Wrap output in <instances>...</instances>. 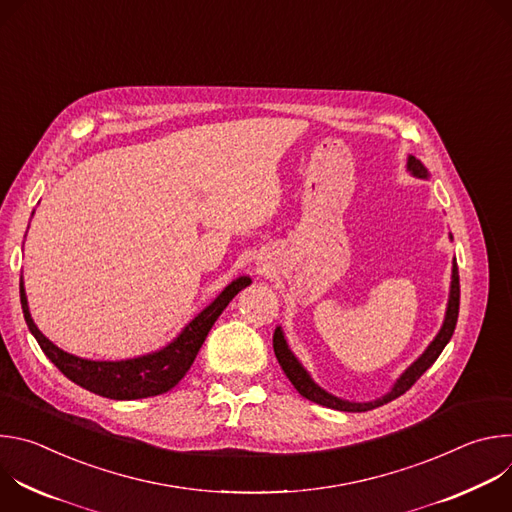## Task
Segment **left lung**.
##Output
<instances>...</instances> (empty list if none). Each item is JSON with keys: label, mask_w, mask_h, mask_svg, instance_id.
<instances>
[{"label": "left lung", "mask_w": 512, "mask_h": 512, "mask_svg": "<svg viewBox=\"0 0 512 512\" xmlns=\"http://www.w3.org/2000/svg\"><path fill=\"white\" fill-rule=\"evenodd\" d=\"M407 170L415 178H423V180L429 178L427 168L415 156L407 158ZM450 239H452V235H450ZM458 312H460V275H458V263H456V257H454V261H452V281H450V298H448V308H446V316H444V324H442L440 332L435 334V338L429 342V346L423 350V354L415 362H411L409 367L401 373V377L395 381L391 391L385 393L379 399H373V401L356 403V401L340 399V397L324 391L318 383H314L310 373L304 369V364L298 360V356L294 352H291V348H289V344H287V340L283 336L281 326H277L275 332H273V350H275V356L279 360V367L283 369L285 377L291 381V385L298 389V393L302 397H306V399H310V401H314L318 405L336 409V411H348V413L371 411V409H377V407H381V405L401 397L431 367V364L437 360V356L442 354V350L446 348V344L450 342V338H452V334L456 330Z\"/></svg>", "instance_id": "8db88e82"}]
</instances>
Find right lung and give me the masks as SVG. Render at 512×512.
Here are the masks:
<instances>
[{
    "label": "right lung",
    "instance_id": "obj_1",
    "mask_svg": "<svg viewBox=\"0 0 512 512\" xmlns=\"http://www.w3.org/2000/svg\"><path fill=\"white\" fill-rule=\"evenodd\" d=\"M249 283L251 277H237L200 314H196L170 344L156 352L125 360L81 358L75 354H68L56 344H52L38 330L30 316L24 279H20V302L32 336L38 340L42 352L54 362V367L66 379L107 399L133 401L168 393L184 379L216 318L223 314L229 302Z\"/></svg>",
    "mask_w": 512,
    "mask_h": 512
}]
</instances>
